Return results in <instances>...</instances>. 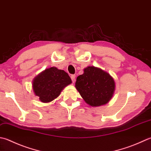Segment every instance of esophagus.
<instances>
[{"instance_id":"34e87169","label":"esophagus","mask_w":151,"mask_h":151,"mask_svg":"<svg viewBox=\"0 0 151 151\" xmlns=\"http://www.w3.org/2000/svg\"><path fill=\"white\" fill-rule=\"evenodd\" d=\"M75 77H76V76L75 75H72L71 76H70V78H71V80H72L73 83L75 82Z\"/></svg>"}]
</instances>
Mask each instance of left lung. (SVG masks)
<instances>
[{"instance_id": "8db88e82", "label": "left lung", "mask_w": 151, "mask_h": 151, "mask_svg": "<svg viewBox=\"0 0 151 151\" xmlns=\"http://www.w3.org/2000/svg\"><path fill=\"white\" fill-rule=\"evenodd\" d=\"M114 80L109 73L99 67L88 66L76 78V89L84 101L91 107L107 104L115 91Z\"/></svg>"}]
</instances>
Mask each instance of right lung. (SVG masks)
<instances>
[{
	"label": "right lung",
	"instance_id": "add662e5",
	"mask_svg": "<svg viewBox=\"0 0 151 151\" xmlns=\"http://www.w3.org/2000/svg\"><path fill=\"white\" fill-rule=\"evenodd\" d=\"M72 83L69 75L63 70L52 67L46 69L35 77L32 83L35 95L42 103L57 98L67 86Z\"/></svg>",
	"mask_w": 151,
	"mask_h": 151
}]
</instances>
